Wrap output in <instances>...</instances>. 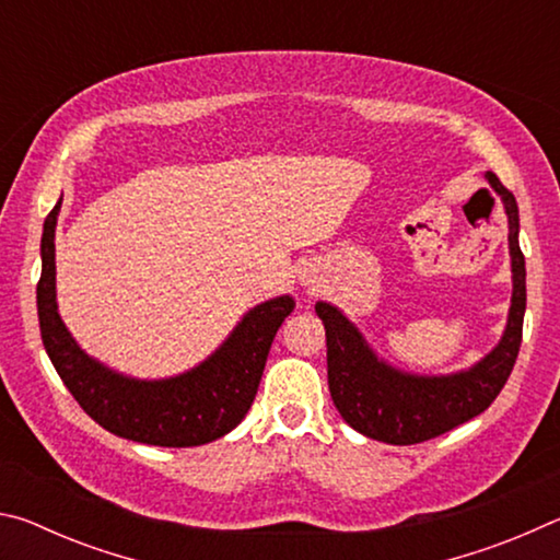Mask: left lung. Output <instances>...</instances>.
<instances>
[{"label":"left lung","instance_id":"left-lung-1","mask_svg":"<svg viewBox=\"0 0 560 560\" xmlns=\"http://www.w3.org/2000/svg\"><path fill=\"white\" fill-rule=\"evenodd\" d=\"M509 220L511 306L499 343L477 363L447 375H417L383 360L343 311L316 303L328 346V390L350 428L387 444H417L471 420L497 400L514 371L526 314V261L518 246V207L494 173L485 175Z\"/></svg>","mask_w":560,"mask_h":560}]
</instances>
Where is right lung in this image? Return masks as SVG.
<instances>
[{"mask_svg": "<svg viewBox=\"0 0 560 560\" xmlns=\"http://www.w3.org/2000/svg\"><path fill=\"white\" fill-rule=\"evenodd\" d=\"M59 212L61 197L44 222L36 306L46 353L83 412L118 438L155 447H197L232 432L249 412L273 336L296 301L283 293L257 303L212 355L185 373L160 381L122 375L89 355L61 320L54 244Z\"/></svg>", "mask_w": 560, "mask_h": 560, "instance_id": "add662e5", "label": "right lung"}]
</instances>
